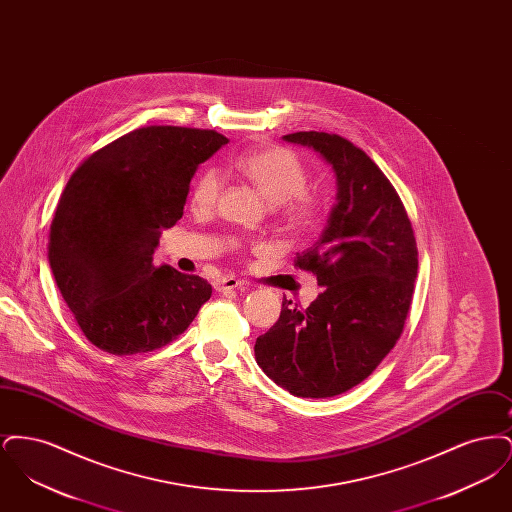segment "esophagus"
<instances>
[{
    "instance_id": "esophagus-1",
    "label": "esophagus",
    "mask_w": 512,
    "mask_h": 512,
    "mask_svg": "<svg viewBox=\"0 0 512 512\" xmlns=\"http://www.w3.org/2000/svg\"><path fill=\"white\" fill-rule=\"evenodd\" d=\"M217 292H228V290H236V288H244V280L236 278V276H220L213 282Z\"/></svg>"
}]
</instances>
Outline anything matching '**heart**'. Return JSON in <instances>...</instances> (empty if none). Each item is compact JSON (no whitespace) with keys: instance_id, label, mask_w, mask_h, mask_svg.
Masks as SVG:
<instances>
[{"instance_id":"b5f03b06","label":"heart","mask_w":512,"mask_h":512,"mask_svg":"<svg viewBox=\"0 0 512 512\" xmlns=\"http://www.w3.org/2000/svg\"><path fill=\"white\" fill-rule=\"evenodd\" d=\"M234 171L244 176L255 190L276 205L284 226L292 232H307L322 215V201L309 194V171L305 163L286 147H261L247 151L232 163ZM220 194L217 169L207 167L195 176L192 203L197 209H209Z\"/></svg>"}]
</instances>
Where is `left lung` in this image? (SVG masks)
I'll return each mask as SVG.
<instances>
[{"label":"left lung","instance_id":"obj_1","mask_svg":"<svg viewBox=\"0 0 512 512\" xmlns=\"http://www.w3.org/2000/svg\"><path fill=\"white\" fill-rule=\"evenodd\" d=\"M332 165L338 203L295 267L322 293L299 309L282 301L278 322L255 341V359L297 397H334L368 378L399 340L413 301L418 249L407 211L386 174L338 134L293 132Z\"/></svg>","mask_w":512,"mask_h":512}]
</instances>
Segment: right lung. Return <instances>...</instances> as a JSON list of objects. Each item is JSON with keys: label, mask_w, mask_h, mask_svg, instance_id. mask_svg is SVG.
<instances>
[{"label": "right lung", "mask_w": 512, "mask_h": 512, "mask_svg": "<svg viewBox=\"0 0 512 512\" xmlns=\"http://www.w3.org/2000/svg\"><path fill=\"white\" fill-rule=\"evenodd\" d=\"M228 140L215 130L146 126L84 159L49 228V265L74 318L101 351L136 355L176 340L211 284L153 265L161 232L182 219L190 180Z\"/></svg>", "instance_id": "add662e5"}]
</instances>
